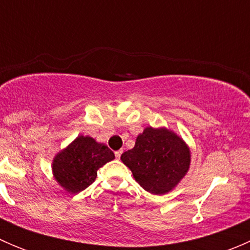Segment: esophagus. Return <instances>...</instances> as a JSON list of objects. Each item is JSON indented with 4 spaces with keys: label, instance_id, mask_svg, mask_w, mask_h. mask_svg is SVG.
Returning a JSON list of instances; mask_svg holds the SVG:
<instances>
[{
    "label": "esophagus",
    "instance_id": "1",
    "mask_svg": "<svg viewBox=\"0 0 250 250\" xmlns=\"http://www.w3.org/2000/svg\"><path fill=\"white\" fill-rule=\"evenodd\" d=\"M122 152H123V150H118V151H116V152H115L116 158H120V157H121V155H122Z\"/></svg>",
    "mask_w": 250,
    "mask_h": 250
}]
</instances>
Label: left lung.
<instances>
[{"label": "left lung", "instance_id": "left-lung-1", "mask_svg": "<svg viewBox=\"0 0 250 250\" xmlns=\"http://www.w3.org/2000/svg\"><path fill=\"white\" fill-rule=\"evenodd\" d=\"M141 188L153 195L173 190L190 167V148L180 137L166 128L147 127L135 146L121 156Z\"/></svg>", "mask_w": 250, "mask_h": 250}]
</instances>
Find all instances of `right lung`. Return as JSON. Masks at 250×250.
Listing matches in <instances>:
<instances>
[{"label":"right lung","instance_id":"1","mask_svg":"<svg viewBox=\"0 0 250 250\" xmlns=\"http://www.w3.org/2000/svg\"><path fill=\"white\" fill-rule=\"evenodd\" d=\"M115 158L105 144L80 135L53 160L54 178L67 192L77 193L94 183L98 169Z\"/></svg>","mask_w":250,"mask_h":250}]
</instances>
